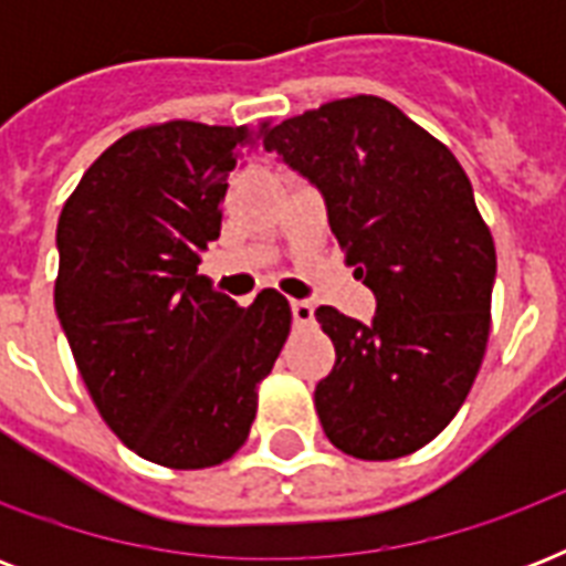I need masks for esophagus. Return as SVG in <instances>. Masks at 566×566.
<instances>
[{"mask_svg":"<svg viewBox=\"0 0 566 566\" xmlns=\"http://www.w3.org/2000/svg\"><path fill=\"white\" fill-rule=\"evenodd\" d=\"M291 311H293V323H296V326H311V323H314V305H311V302L293 300Z\"/></svg>","mask_w":566,"mask_h":566,"instance_id":"obj_1","label":"esophagus"}]
</instances>
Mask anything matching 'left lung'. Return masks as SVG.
Instances as JSON below:
<instances>
[{"instance_id":"obj_1","label":"left lung","mask_w":566,"mask_h":566,"mask_svg":"<svg viewBox=\"0 0 566 566\" xmlns=\"http://www.w3.org/2000/svg\"><path fill=\"white\" fill-rule=\"evenodd\" d=\"M264 149L317 185L346 264L376 293L370 326L317 308L337 355L314 390L323 431L361 461L411 455L464 405L491 335L496 249L470 179L378 96L284 119Z\"/></svg>"}]
</instances>
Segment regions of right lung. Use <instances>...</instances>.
<instances>
[{
    "label": "right lung",
    "instance_id": "1",
    "mask_svg": "<svg viewBox=\"0 0 566 566\" xmlns=\"http://www.w3.org/2000/svg\"><path fill=\"white\" fill-rule=\"evenodd\" d=\"M266 126L135 128L57 220L55 311L84 387L132 452L170 470L217 467L247 443L258 385L291 335L279 291L240 308L199 275L229 172Z\"/></svg>",
    "mask_w": 566,
    "mask_h": 566
}]
</instances>
